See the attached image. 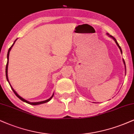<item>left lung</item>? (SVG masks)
<instances>
[{
  "instance_id": "1",
  "label": "left lung",
  "mask_w": 134,
  "mask_h": 134,
  "mask_svg": "<svg viewBox=\"0 0 134 134\" xmlns=\"http://www.w3.org/2000/svg\"><path fill=\"white\" fill-rule=\"evenodd\" d=\"M107 35H109V36L110 37H111V38H113V39L115 41V43L117 44V45H118V47H119V48L120 49V52H121V53H122V49H121V48H120V47L119 46V44H118V42H117V40H115V38L114 37H113V36H111V35H109V34H107ZM123 62H124V65H125V73H126V66H125V62H124V59H123Z\"/></svg>"
}]
</instances>
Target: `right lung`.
Here are the masks:
<instances>
[{"label":"right lung","mask_w":134,"mask_h":134,"mask_svg":"<svg viewBox=\"0 0 134 134\" xmlns=\"http://www.w3.org/2000/svg\"><path fill=\"white\" fill-rule=\"evenodd\" d=\"M16 40H17V39H16L15 40V42H14V43H13L11 47H10V48L9 49V51H8V53H7V63L6 68H5V75H6V78H7V81L9 82V79H8V74H7V72H8V64H9V53H10V51L11 50L13 46H14V43H15V42H16ZM9 85H10V87H11L12 90L13 91H14V93H15V95L16 96H17L18 97H19V98L20 99L22 100V101H24V102H26V103H28V104H31V105H35L42 104H43V103H46V102H48V101H49V100H50L51 99H52V98L53 97V95H54V94H53V95L52 96V97H51L50 98H49L48 99H47V100H43V101H40V102H29V101H28V100H25V99H24V98H22V97H21V96H19V94H18L17 93H16L15 91V90H14V89H13V87L11 86L10 84L9 83Z\"/></svg>","instance_id":"add662e5"}]
</instances>
